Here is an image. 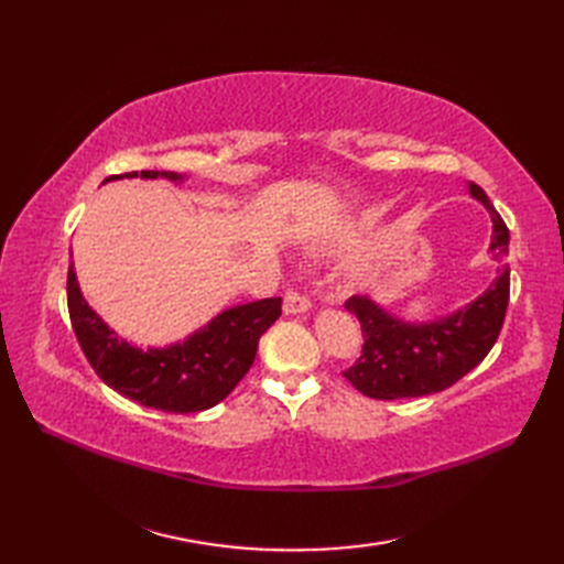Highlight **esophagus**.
Wrapping results in <instances>:
<instances>
[{
	"label": "esophagus",
	"instance_id": "34e87169",
	"mask_svg": "<svg viewBox=\"0 0 564 564\" xmlns=\"http://www.w3.org/2000/svg\"><path fill=\"white\" fill-rule=\"evenodd\" d=\"M311 299L308 294L303 292V289H289L284 294V313L286 315H296V313H305L311 311Z\"/></svg>",
	"mask_w": 564,
	"mask_h": 564
}]
</instances>
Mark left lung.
Instances as JSON below:
<instances>
[{
    "mask_svg": "<svg viewBox=\"0 0 564 564\" xmlns=\"http://www.w3.org/2000/svg\"><path fill=\"white\" fill-rule=\"evenodd\" d=\"M473 197L491 214V245L497 259L508 256V228L480 185ZM510 296V270L491 282L487 292L464 311L429 324H406L381 311L365 296H350L346 311L360 319L362 355L344 377L373 400L421 398L454 386L480 365L501 334Z\"/></svg>",
    "mask_w": 564,
    "mask_h": 564,
    "instance_id": "left-lung-1",
    "label": "left lung"
}]
</instances>
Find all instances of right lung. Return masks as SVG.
<instances>
[{"instance_id": "obj_1", "label": "right lung", "mask_w": 564, "mask_h": 564, "mask_svg": "<svg viewBox=\"0 0 564 564\" xmlns=\"http://www.w3.org/2000/svg\"><path fill=\"white\" fill-rule=\"evenodd\" d=\"M124 176H139V172ZM141 178L178 181L181 176L174 172H141ZM67 311L82 352L106 386L143 406L169 414H193L226 400L245 379L253 365L259 338L282 315V299L235 305L183 344L141 350L117 338L89 308L70 263Z\"/></svg>"}]
</instances>
